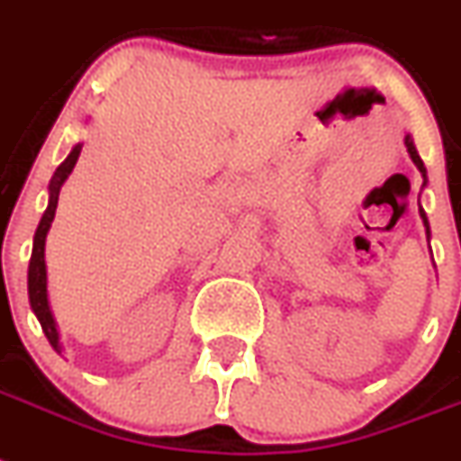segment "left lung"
Listing matches in <instances>:
<instances>
[{
  "label": "left lung",
  "mask_w": 461,
  "mask_h": 461,
  "mask_svg": "<svg viewBox=\"0 0 461 461\" xmlns=\"http://www.w3.org/2000/svg\"><path fill=\"white\" fill-rule=\"evenodd\" d=\"M405 146H408V153H410V158H412V162L417 167H420V171H421V174H424V178H427V169H424V162H421L420 153H417V148H414V143H412V139H410V136H405ZM420 214H421V219H424V226H427V235H429L427 214H424V212H420Z\"/></svg>",
  "instance_id": "obj_1"
}]
</instances>
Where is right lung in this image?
Returning a JSON list of instances; mask_svg holds the SVG:
<instances>
[{"mask_svg": "<svg viewBox=\"0 0 461 461\" xmlns=\"http://www.w3.org/2000/svg\"><path fill=\"white\" fill-rule=\"evenodd\" d=\"M79 150L82 146L72 148V153L68 155L66 162L59 165V169L53 171L51 184H49V207L41 216L40 226H37V233H34V245H32V257H30V268H28V294H30V306H32L37 321L41 322V330L47 334L49 344L60 351L59 344V332H56V322H53V315L49 311L47 302V264H44V242H47V233L51 228L53 214H56V204H59V193L60 185L66 184V178L70 176L72 167L77 165Z\"/></svg>", "mask_w": 461, "mask_h": 461, "instance_id": "right-lung-1", "label": "right lung"}]
</instances>
